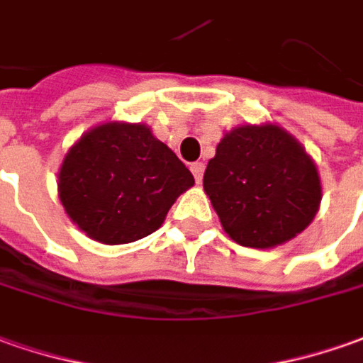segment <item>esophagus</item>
<instances>
[{
	"mask_svg": "<svg viewBox=\"0 0 363 363\" xmlns=\"http://www.w3.org/2000/svg\"><path fill=\"white\" fill-rule=\"evenodd\" d=\"M191 171H192V174H194V181L201 182L202 181V172H204V164H202V162H192Z\"/></svg>",
	"mask_w": 363,
	"mask_h": 363,
	"instance_id": "1",
	"label": "esophagus"
}]
</instances>
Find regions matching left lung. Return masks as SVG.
<instances>
[{"label": "left lung", "instance_id": "8db88e82", "mask_svg": "<svg viewBox=\"0 0 363 363\" xmlns=\"http://www.w3.org/2000/svg\"><path fill=\"white\" fill-rule=\"evenodd\" d=\"M202 186L224 233L248 248H274L314 220L322 182L302 143L276 123L224 133Z\"/></svg>", "mask_w": 363, "mask_h": 363}]
</instances>
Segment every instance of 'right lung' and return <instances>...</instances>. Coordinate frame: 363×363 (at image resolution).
<instances>
[{
  "mask_svg": "<svg viewBox=\"0 0 363 363\" xmlns=\"http://www.w3.org/2000/svg\"><path fill=\"white\" fill-rule=\"evenodd\" d=\"M194 177L145 123L97 125L67 150L57 174L65 213L103 244H129L159 230Z\"/></svg>",
  "mask_w": 363,
  "mask_h": 363,
  "instance_id": "obj_1",
  "label": "right lung"
}]
</instances>
